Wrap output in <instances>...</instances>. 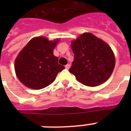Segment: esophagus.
<instances>
[{
    "instance_id": "obj_1",
    "label": "esophagus",
    "mask_w": 131,
    "mask_h": 131,
    "mask_svg": "<svg viewBox=\"0 0 131 131\" xmlns=\"http://www.w3.org/2000/svg\"><path fill=\"white\" fill-rule=\"evenodd\" d=\"M65 68H66V69H69V68H70V65H69V64H67V65L65 66Z\"/></svg>"
}]
</instances>
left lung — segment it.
Returning <instances> with one entry per match:
<instances>
[{
    "instance_id": "left-lung-1",
    "label": "left lung",
    "mask_w": 131,
    "mask_h": 131,
    "mask_svg": "<svg viewBox=\"0 0 131 131\" xmlns=\"http://www.w3.org/2000/svg\"><path fill=\"white\" fill-rule=\"evenodd\" d=\"M74 53L69 72L85 86H99L114 71L116 58L111 47L90 32H84L71 41Z\"/></svg>"
}]
</instances>
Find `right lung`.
<instances>
[{
    "label": "right lung",
    "mask_w": 131,
    "mask_h": 131,
    "mask_svg": "<svg viewBox=\"0 0 131 131\" xmlns=\"http://www.w3.org/2000/svg\"><path fill=\"white\" fill-rule=\"evenodd\" d=\"M60 40L49 41L44 37L32 38L15 60V72L21 83L34 90L44 88L56 80L64 69L58 63L53 51Z\"/></svg>",
    "instance_id": "1"
}]
</instances>
